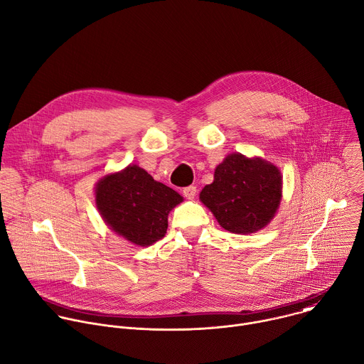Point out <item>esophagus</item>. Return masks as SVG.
<instances>
[{
  "mask_svg": "<svg viewBox=\"0 0 364 364\" xmlns=\"http://www.w3.org/2000/svg\"><path fill=\"white\" fill-rule=\"evenodd\" d=\"M183 194H184V197H186V198L193 200V198L196 197V194H197V187H194V186H188V187L183 188Z\"/></svg>",
  "mask_w": 364,
  "mask_h": 364,
  "instance_id": "1",
  "label": "esophagus"
}]
</instances>
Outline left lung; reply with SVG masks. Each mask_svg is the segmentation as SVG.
<instances>
[{
  "label": "left lung",
  "instance_id": "8db88e82",
  "mask_svg": "<svg viewBox=\"0 0 364 364\" xmlns=\"http://www.w3.org/2000/svg\"><path fill=\"white\" fill-rule=\"evenodd\" d=\"M283 198L280 168L263 157L227 154L215 167L214 180L200 193V201L218 224L234 234L263 230L276 217Z\"/></svg>",
  "mask_w": 364,
  "mask_h": 364
}]
</instances>
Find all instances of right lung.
<instances>
[{
	"mask_svg": "<svg viewBox=\"0 0 364 364\" xmlns=\"http://www.w3.org/2000/svg\"><path fill=\"white\" fill-rule=\"evenodd\" d=\"M94 197L108 228L137 247L151 246L166 235L170 211L184 200L137 164L102 176Z\"/></svg>",
	"mask_w": 364,
	"mask_h": 364,
	"instance_id": "obj_1",
	"label": "right lung"
}]
</instances>
